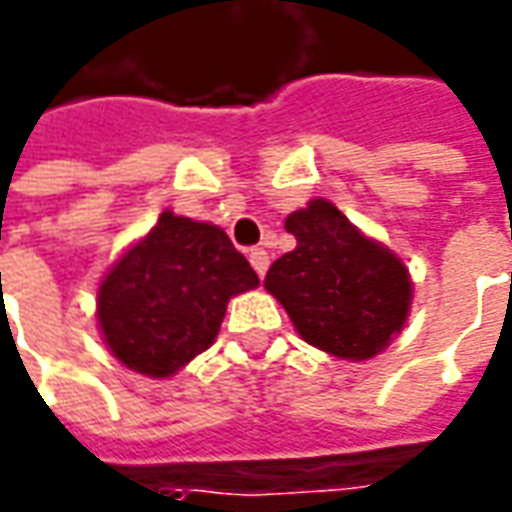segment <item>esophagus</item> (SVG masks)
<instances>
[{"label": "esophagus", "mask_w": 512, "mask_h": 512, "mask_svg": "<svg viewBox=\"0 0 512 512\" xmlns=\"http://www.w3.org/2000/svg\"><path fill=\"white\" fill-rule=\"evenodd\" d=\"M249 263H252V269L257 271V277H263V274L269 271V252H266V249H252V252H249Z\"/></svg>", "instance_id": "34e87169"}]
</instances>
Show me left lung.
Segmentation results:
<instances>
[{"label": "left lung", "instance_id": "8db88e82", "mask_svg": "<svg viewBox=\"0 0 512 512\" xmlns=\"http://www.w3.org/2000/svg\"><path fill=\"white\" fill-rule=\"evenodd\" d=\"M297 249L271 263L266 291L308 344L344 361L387 350L409 319L415 285L403 260L347 221L328 198L291 212Z\"/></svg>", "mask_w": 512, "mask_h": 512}]
</instances>
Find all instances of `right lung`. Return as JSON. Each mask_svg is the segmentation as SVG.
<instances>
[{"label":"right lung","instance_id":"right-lung-1","mask_svg":"<svg viewBox=\"0 0 512 512\" xmlns=\"http://www.w3.org/2000/svg\"><path fill=\"white\" fill-rule=\"evenodd\" d=\"M257 285L224 229L165 210L103 274L97 328L125 370L170 378L215 342L227 302Z\"/></svg>","mask_w":512,"mask_h":512}]
</instances>
